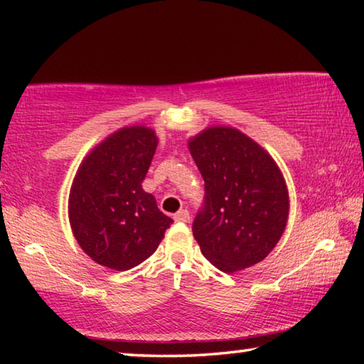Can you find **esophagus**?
Returning a JSON list of instances; mask_svg holds the SVG:
<instances>
[{
    "label": "esophagus",
    "mask_w": 364,
    "mask_h": 364,
    "mask_svg": "<svg viewBox=\"0 0 364 364\" xmlns=\"http://www.w3.org/2000/svg\"><path fill=\"white\" fill-rule=\"evenodd\" d=\"M173 218H175V221H180V223H188L191 217H189V212L186 210V208H183V210L176 212L173 215Z\"/></svg>",
    "instance_id": "34e87169"
}]
</instances>
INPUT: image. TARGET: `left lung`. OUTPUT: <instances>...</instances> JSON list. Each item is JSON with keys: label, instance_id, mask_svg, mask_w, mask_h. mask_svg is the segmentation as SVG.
I'll return each mask as SVG.
<instances>
[{"label": "left lung", "instance_id": "left-lung-1", "mask_svg": "<svg viewBox=\"0 0 364 364\" xmlns=\"http://www.w3.org/2000/svg\"><path fill=\"white\" fill-rule=\"evenodd\" d=\"M204 178V204L193 234L200 252L223 273L262 262L284 232L289 196L269 154L244 133L207 128L189 141Z\"/></svg>", "mask_w": 364, "mask_h": 364}]
</instances>
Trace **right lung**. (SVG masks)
I'll return each mask as SVG.
<instances>
[{"label":"right lung","mask_w":364,"mask_h":364,"mask_svg":"<svg viewBox=\"0 0 364 364\" xmlns=\"http://www.w3.org/2000/svg\"><path fill=\"white\" fill-rule=\"evenodd\" d=\"M156 147L151 128H123L80 165L69 197L70 226L85 254L102 267L127 271L143 263L173 223L141 184Z\"/></svg>","instance_id":"obj_1"}]
</instances>
